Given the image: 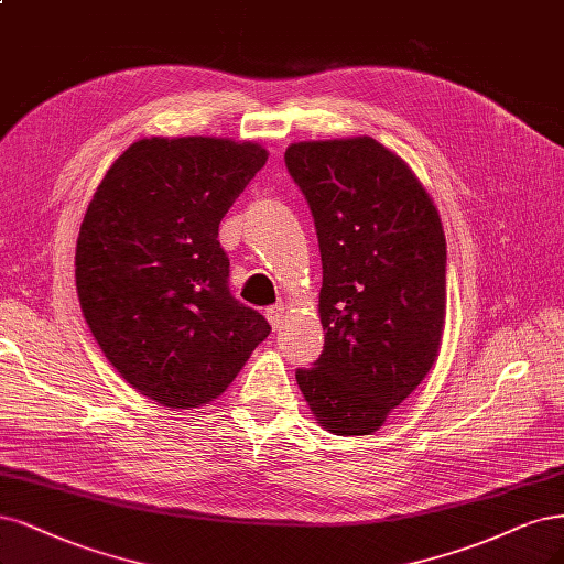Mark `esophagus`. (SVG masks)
<instances>
[{"label": "esophagus", "mask_w": 564, "mask_h": 564, "mask_svg": "<svg viewBox=\"0 0 564 564\" xmlns=\"http://www.w3.org/2000/svg\"><path fill=\"white\" fill-rule=\"evenodd\" d=\"M265 317H268V322H270V326L278 328L282 326V322H284V305L282 303H278V305H273V307H268L265 310Z\"/></svg>", "instance_id": "esophagus-1"}]
</instances>
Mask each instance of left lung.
I'll use <instances>...</instances> for the list:
<instances>
[{
  "instance_id": "1",
  "label": "left lung",
  "mask_w": 564,
  "mask_h": 564,
  "mask_svg": "<svg viewBox=\"0 0 564 564\" xmlns=\"http://www.w3.org/2000/svg\"><path fill=\"white\" fill-rule=\"evenodd\" d=\"M315 217L324 349L296 382L322 430L378 432L436 364L445 236L408 163L373 138L296 142L284 153Z\"/></svg>"
}]
</instances>
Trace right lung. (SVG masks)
<instances>
[{
    "mask_svg": "<svg viewBox=\"0 0 564 564\" xmlns=\"http://www.w3.org/2000/svg\"><path fill=\"white\" fill-rule=\"evenodd\" d=\"M257 142L144 138L97 186L76 240L90 334L134 390L191 411L226 392L270 334L228 291L219 224L265 165Z\"/></svg>",
    "mask_w": 564,
    "mask_h": 564,
    "instance_id": "add662e5",
    "label": "right lung"
}]
</instances>
